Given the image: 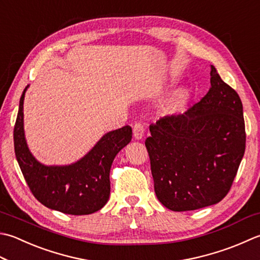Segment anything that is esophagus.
Here are the masks:
<instances>
[{
    "instance_id": "obj_1",
    "label": "esophagus",
    "mask_w": 260,
    "mask_h": 260,
    "mask_svg": "<svg viewBox=\"0 0 260 260\" xmlns=\"http://www.w3.org/2000/svg\"><path fill=\"white\" fill-rule=\"evenodd\" d=\"M133 134L136 140H140L144 136V126L141 121H136L133 127Z\"/></svg>"
}]
</instances>
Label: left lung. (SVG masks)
I'll list each match as a JSON object with an SVG mask.
<instances>
[{
  "mask_svg": "<svg viewBox=\"0 0 260 260\" xmlns=\"http://www.w3.org/2000/svg\"><path fill=\"white\" fill-rule=\"evenodd\" d=\"M145 140L154 191L175 212L221 202L246 150L242 103L211 65V88L184 114L150 125Z\"/></svg>",
  "mask_w": 260,
  "mask_h": 260,
  "instance_id": "1",
  "label": "left lung"
}]
</instances>
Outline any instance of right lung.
<instances>
[{
    "instance_id": "right-lung-1",
    "label": "right lung",
    "mask_w": 260,
    "mask_h": 260,
    "mask_svg": "<svg viewBox=\"0 0 260 260\" xmlns=\"http://www.w3.org/2000/svg\"><path fill=\"white\" fill-rule=\"evenodd\" d=\"M20 99L13 131L14 152L30 191L46 207L71 215H88L103 208L110 194L109 172L116 154L129 143L132 127L107 133L74 165L46 167L35 159L23 133V100Z\"/></svg>"
}]
</instances>
